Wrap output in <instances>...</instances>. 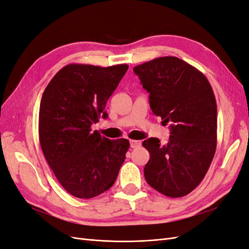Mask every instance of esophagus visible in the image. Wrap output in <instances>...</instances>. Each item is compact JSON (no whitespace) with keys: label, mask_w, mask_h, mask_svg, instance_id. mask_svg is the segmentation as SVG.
Returning <instances> with one entry per match:
<instances>
[{"label":"esophagus","mask_w":249,"mask_h":249,"mask_svg":"<svg viewBox=\"0 0 249 249\" xmlns=\"http://www.w3.org/2000/svg\"><path fill=\"white\" fill-rule=\"evenodd\" d=\"M130 147L131 148H136L139 147V146H141V141H137V140H130Z\"/></svg>","instance_id":"obj_1"}]
</instances>
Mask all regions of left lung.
<instances>
[{
	"label": "left lung",
	"mask_w": 249,
	"mask_h": 249,
	"mask_svg": "<svg viewBox=\"0 0 249 249\" xmlns=\"http://www.w3.org/2000/svg\"><path fill=\"white\" fill-rule=\"evenodd\" d=\"M133 71L149 92L151 110L170 123L168 143L149 138L143 142L150 159L146 182L159 193L181 197L203 180L216 148V102L206 76L176 56H161Z\"/></svg>",
	"instance_id": "obj_1"
}]
</instances>
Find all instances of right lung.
<instances>
[{
    "instance_id": "obj_1",
    "label": "right lung",
    "mask_w": 249,
    "mask_h": 249,
    "mask_svg": "<svg viewBox=\"0 0 249 249\" xmlns=\"http://www.w3.org/2000/svg\"><path fill=\"white\" fill-rule=\"evenodd\" d=\"M128 69L68 64L55 73L42 95L39 112L41 148L67 193L90 199L109 189L129 148L127 139L109 140L91 125L104 110Z\"/></svg>"
}]
</instances>
